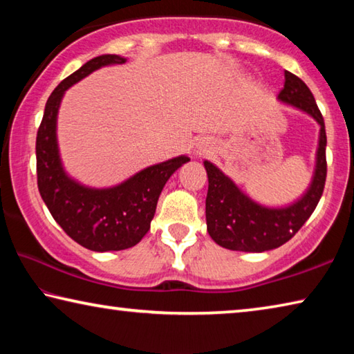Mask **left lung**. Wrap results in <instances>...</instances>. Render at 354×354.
<instances>
[{"mask_svg": "<svg viewBox=\"0 0 354 354\" xmlns=\"http://www.w3.org/2000/svg\"><path fill=\"white\" fill-rule=\"evenodd\" d=\"M286 81L278 98L313 115L320 124L315 175L309 190L295 205L268 209L251 201L217 167L205 162L209 187L206 196L207 232L220 247L236 251H261L278 248L297 234L314 212L326 181V131L325 120L313 92L298 76L284 71Z\"/></svg>", "mask_w": 354, "mask_h": 354, "instance_id": "obj_1", "label": "left lung"}]
</instances>
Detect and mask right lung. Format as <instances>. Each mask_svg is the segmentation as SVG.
Returning <instances> with one entry per match:
<instances>
[{"label": "right lung", "mask_w": 354, "mask_h": 354, "mask_svg": "<svg viewBox=\"0 0 354 354\" xmlns=\"http://www.w3.org/2000/svg\"><path fill=\"white\" fill-rule=\"evenodd\" d=\"M127 59L103 55L82 65L59 84L46 101L37 131V185L41 200L67 236L92 251H118L134 247L149 230L165 183L187 156L148 167L112 189H88L70 179L61 165L56 142V117L64 92L93 70Z\"/></svg>", "instance_id": "right-lung-1"}]
</instances>
